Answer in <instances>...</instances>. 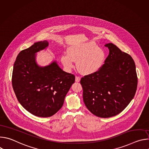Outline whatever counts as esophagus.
Here are the masks:
<instances>
[{
	"label": "esophagus",
	"mask_w": 149,
	"mask_h": 149,
	"mask_svg": "<svg viewBox=\"0 0 149 149\" xmlns=\"http://www.w3.org/2000/svg\"><path fill=\"white\" fill-rule=\"evenodd\" d=\"M80 79H81V78L79 77H78V76L75 77V81L76 82H79Z\"/></svg>",
	"instance_id": "34e87169"
}]
</instances>
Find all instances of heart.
Masks as SVG:
<instances>
[{
	"label": "heart",
	"instance_id": "1",
	"mask_svg": "<svg viewBox=\"0 0 149 149\" xmlns=\"http://www.w3.org/2000/svg\"><path fill=\"white\" fill-rule=\"evenodd\" d=\"M105 58V52L102 48L97 47L94 42H87L70 47L68 54H63L61 61L68 71L74 68V61H76L77 68L82 74L90 75L102 68Z\"/></svg>",
	"mask_w": 149,
	"mask_h": 149
}]
</instances>
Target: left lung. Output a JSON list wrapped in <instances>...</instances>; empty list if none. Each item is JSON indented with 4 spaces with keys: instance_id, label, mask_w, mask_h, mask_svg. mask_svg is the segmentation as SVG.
<instances>
[{
    "instance_id": "8db88e82",
    "label": "left lung",
    "mask_w": 149,
    "mask_h": 149,
    "mask_svg": "<svg viewBox=\"0 0 149 149\" xmlns=\"http://www.w3.org/2000/svg\"><path fill=\"white\" fill-rule=\"evenodd\" d=\"M105 47L109 54L104 65L95 73L82 77L80 82L88 110L97 117L109 118L121 113L134 98L137 76L130 55L112 43Z\"/></svg>"
}]
</instances>
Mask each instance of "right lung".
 <instances>
[{
    "mask_svg": "<svg viewBox=\"0 0 149 149\" xmlns=\"http://www.w3.org/2000/svg\"><path fill=\"white\" fill-rule=\"evenodd\" d=\"M48 45L47 40L38 42L20 51L12 78L18 101L30 113L40 117H51L61 109L75 78L74 75L63 71L56 61L45 67L37 64L36 53Z\"/></svg>",
    "mask_w": 149,
    "mask_h": 149,
    "instance_id": "right-lung-1",
    "label": "right lung"
}]
</instances>
